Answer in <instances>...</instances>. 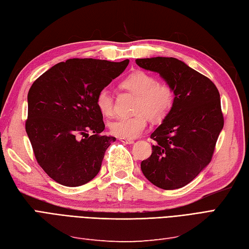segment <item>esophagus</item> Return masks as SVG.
<instances>
[{
  "label": "esophagus",
  "mask_w": 249,
  "mask_h": 249,
  "mask_svg": "<svg viewBox=\"0 0 249 249\" xmlns=\"http://www.w3.org/2000/svg\"><path fill=\"white\" fill-rule=\"evenodd\" d=\"M120 142H123L124 143H126V144L134 143V141H133V139H126V138H120Z\"/></svg>",
  "instance_id": "esophagus-1"
}]
</instances>
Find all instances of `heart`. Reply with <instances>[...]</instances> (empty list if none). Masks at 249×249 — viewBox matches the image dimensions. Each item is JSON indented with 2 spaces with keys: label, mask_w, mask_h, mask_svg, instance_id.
I'll return each mask as SVG.
<instances>
[{
  "label": "heart",
  "mask_w": 249,
  "mask_h": 249,
  "mask_svg": "<svg viewBox=\"0 0 249 249\" xmlns=\"http://www.w3.org/2000/svg\"><path fill=\"white\" fill-rule=\"evenodd\" d=\"M120 87L136 95L134 116L118 117L110 124V130L120 138H135L145 130L149 117L161 121L170 113L174 104V89L170 84L159 82L157 78L144 71L131 72L120 82ZM96 105L105 116H112L114 101L107 89H101L96 97Z\"/></svg>",
  "instance_id": "heart-1"
}]
</instances>
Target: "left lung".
<instances>
[{"instance_id":"1","label":"left lung","mask_w":249,"mask_h":249,"mask_svg":"<svg viewBox=\"0 0 249 249\" xmlns=\"http://www.w3.org/2000/svg\"><path fill=\"white\" fill-rule=\"evenodd\" d=\"M173 88L170 113L151 138L152 154L141 163L148 180L165 190L189 184L210 162L224 125L220 93L210 79L177 58L136 59Z\"/></svg>"}]
</instances>
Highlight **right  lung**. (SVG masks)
I'll list each match as a JSON object with an SVG mask.
<instances>
[{
	"instance_id": "right-lung-1",
	"label": "right lung",
	"mask_w": 249,
	"mask_h": 249,
	"mask_svg": "<svg viewBox=\"0 0 249 249\" xmlns=\"http://www.w3.org/2000/svg\"><path fill=\"white\" fill-rule=\"evenodd\" d=\"M128 64V59H69L46 71L29 89L26 133L36 160L54 181L78 187L98 174L116 138L100 134L105 124L96 97Z\"/></svg>"
}]
</instances>
